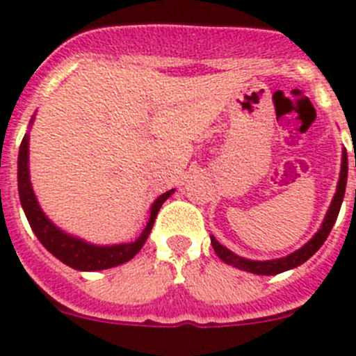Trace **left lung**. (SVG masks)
<instances>
[{
	"mask_svg": "<svg viewBox=\"0 0 356 356\" xmlns=\"http://www.w3.org/2000/svg\"><path fill=\"white\" fill-rule=\"evenodd\" d=\"M346 181H348V153H342V168H341V178H339V185H337V193L333 196L332 205H330L328 213L325 217V222L321 226V229L314 235L312 241H308L301 250L294 251L285 259H278V260H266V262H257V260H248L242 259V257H237L235 253H232L229 250H226L225 246H221L219 242L212 238V248L216 251V254L219 259L222 260L228 266H234L237 269H242V271L253 273V275H278V273L289 271V269H294V267L301 266L303 262H307L317 250H319L325 241L328 238L330 232H332L333 225L337 221L339 210H341L342 200H344V193H346Z\"/></svg>",
	"mask_w": 356,
	"mask_h": 356,
	"instance_id": "obj_1",
	"label": "left lung"
}]
</instances>
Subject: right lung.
I'll list each match as a JSON object with an SVG mask.
<instances>
[{"label":"right lung","mask_w":356,"mask_h":356,"mask_svg":"<svg viewBox=\"0 0 356 356\" xmlns=\"http://www.w3.org/2000/svg\"><path fill=\"white\" fill-rule=\"evenodd\" d=\"M17 185L21 205H23L28 222H30L31 229L40 241V244L49 253L55 254L60 262L72 267V269H78V271H102V269H110V267L119 266V264H124L134 259L135 254L140 251V248L144 246L160 207L172 193V191H169V193H163L162 196L156 197V201L151 207L149 221H147L146 228L143 229L140 237L135 242L118 244V246H90V244L80 241V238L71 237V235H65L64 232H60L40 210L35 194L31 191L30 175H28V135H24L21 147H19Z\"/></svg>","instance_id":"1"}]
</instances>
